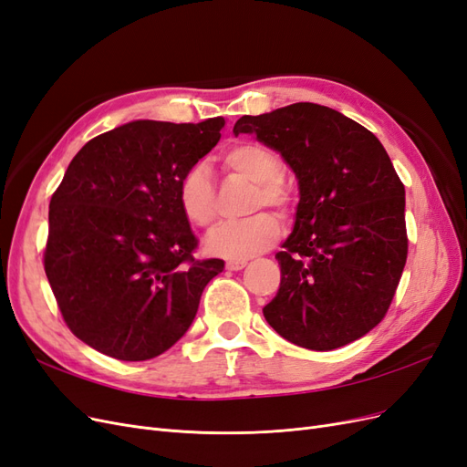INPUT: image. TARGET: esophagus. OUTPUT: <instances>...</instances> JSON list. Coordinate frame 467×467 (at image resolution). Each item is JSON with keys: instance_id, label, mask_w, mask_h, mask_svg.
<instances>
[{"instance_id": "34e87169", "label": "esophagus", "mask_w": 467, "mask_h": 467, "mask_svg": "<svg viewBox=\"0 0 467 467\" xmlns=\"http://www.w3.org/2000/svg\"><path fill=\"white\" fill-rule=\"evenodd\" d=\"M247 261H228L225 263V268H228V271H242Z\"/></svg>"}]
</instances>
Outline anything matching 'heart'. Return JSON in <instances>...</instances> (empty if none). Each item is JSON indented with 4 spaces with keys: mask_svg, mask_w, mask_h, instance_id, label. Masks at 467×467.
Returning <instances> with one entry per match:
<instances>
[{
    "mask_svg": "<svg viewBox=\"0 0 467 467\" xmlns=\"http://www.w3.org/2000/svg\"><path fill=\"white\" fill-rule=\"evenodd\" d=\"M222 163L232 173L242 175L255 182L251 196V212L265 206L286 216L292 206V191L282 179L285 161L268 146L257 142H239L228 148L222 155ZM179 206L185 218L196 228L208 230L216 222V187L208 169L194 165L179 181ZM280 235L278 220L259 212L242 222L223 223L206 239V249L212 255L230 261H244L271 247Z\"/></svg>",
    "mask_w": 467,
    "mask_h": 467,
    "instance_id": "obj_1",
    "label": "heart"
}]
</instances>
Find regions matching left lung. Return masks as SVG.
I'll use <instances>...</instances> for the list:
<instances>
[{
	"label": "left lung",
	"mask_w": 467,
	"mask_h": 467,
	"mask_svg": "<svg viewBox=\"0 0 467 467\" xmlns=\"http://www.w3.org/2000/svg\"><path fill=\"white\" fill-rule=\"evenodd\" d=\"M298 177L294 232L276 253L268 325L309 350H333L384 319L407 261L405 187L379 140L338 110L294 103L242 117Z\"/></svg>",
	"instance_id": "obj_1"
}]
</instances>
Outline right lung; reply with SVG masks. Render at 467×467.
I'll return each instance as SVG.
<instances>
[{
  "label": "right lung",
  "instance_id": "obj_1",
  "mask_svg": "<svg viewBox=\"0 0 467 467\" xmlns=\"http://www.w3.org/2000/svg\"><path fill=\"white\" fill-rule=\"evenodd\" d=\"M223 119L134 120L83 146L48 210L45 273L78 338L107 357H160L187 333L222 259L192 257L199 239L179 181L214 148Z\"/></svg>",
  "mask_w": 467,
  "mask_h": 467
}]
</instances>
